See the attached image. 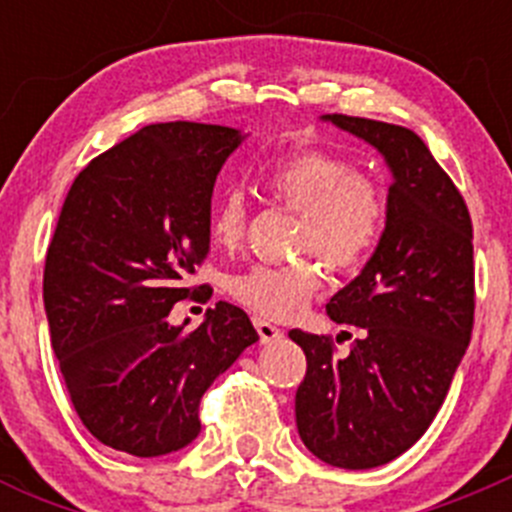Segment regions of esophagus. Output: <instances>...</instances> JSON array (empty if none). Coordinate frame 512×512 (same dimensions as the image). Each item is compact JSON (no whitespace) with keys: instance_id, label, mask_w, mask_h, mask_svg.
Returning a JSON list of instances; mask_svg holds the SVG:
<instances>
[{"instance_id":"esophagus-1","label":"esophagus","mask_w":512,"mask_h":512,"mask_svg":"<svg viewBox=\"0 0 512 512\" xmlns=\"http://www.w3.org/2000/svg\"><path fill=\"white\" fill-rule=\"evenodd\" d=\"M252 324H255V329H257V334H260V342L262 344L277 342V339L285 337V332H282L280 327H275V324L267 322V319H262V317L252 319Z\"/></svg>"}]
</instances>
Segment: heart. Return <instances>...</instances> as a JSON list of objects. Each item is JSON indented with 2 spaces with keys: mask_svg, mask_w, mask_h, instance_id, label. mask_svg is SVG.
I'll return each mask as SVG.
<instances>
[{
  "mask_svg": "<svg viewBox=\"0 0 512 512\" xmlns=\"http://www.w3.org/2000/svg\"><path fill=\"white\" fill-rule=\"evenodd\" d=\"M262 193L299 215L294 250L309 252L289 265H252L227 280V292L255 314L285 319L297 314L322 287V265L354 272L381 242L386 227L384 185L354 160L322 151L297 148L272 158L255 170ZM210 240L235 250L247 230V203L230 188L215 200L210 213Z\"/></svg>",
  "mask_w": 512,
  "mask_h": 512,
  "instance_id": "heart-1",
  "label": "heart"
}]
</instances>
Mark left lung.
I'll list each match as a JSON object with an SVG mask.
<instances>
[{"label":"left lung","instance_id":"1","mask_svg":"<svg viewBox=\"0 0 512 512\" xmlns=\"http://www.w3.org/2000/svg\"><path fill=\"white\" fill-rule=\"evenodd\" d=\"M324 118L371 143L394 173L379 247L327 304L361 339L342 359L332 337L289 332L307 356L294 396L299 438L329 466L361 471L409 451L451 389L476 312L473 223L414 131L344 113Z\"/></svg>","mask_w":512,"mask_h":512}]
</instances>
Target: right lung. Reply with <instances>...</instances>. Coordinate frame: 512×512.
I'll use <instances>...</instances> for the list:
<instances>
[{"mask_svg": "<svg viewBox=\"0 0 512 512\" xmlns=\"http://www.w3.org/2000/svg\"><path fill=\"white\" fill-rule=\"evenodd\" d=\"M235 128L153 123L76 175L46 250L44 309L76 414L103 446L138 458L188 446L200 399L257 332L218 302L195 329L170 327L210 252V198L240 146Z\"/></svg>", "mask_w": 512, "mask_h": 512, "instance_id": "right-lung-1", "label": "right lung"}]
</instances>
